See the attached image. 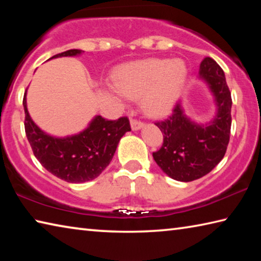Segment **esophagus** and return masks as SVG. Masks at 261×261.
I'll use <instances>...</instances> for the list:
<instances>
[{
	"label": "esophagus",
	"mask_w": 261,
	"mask_h": 261,
	"mask_svg": "<svg viewBox=\"0 0 261 261\" xmlns=\"http://www.w3.org/2000/svg\"><path fill=\"white\" fill-rule=\"evenodd\" d=\"M144 126V123L143 122H140V121H138V120H131V127H132V130H139V129H141V127Z\"/></svg>",
	"instance_id": "1"
}]
</instances>
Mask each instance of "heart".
<instances>
[{
    "mask_svg": "<svg viewBox=\"0 0 261 261\" xmlns=\"http://www.w3.org/2000/svg\"><path fill=\"white\" fill-rule=\"evenodd\" d=\"M188 68L182 60L145 59L122 65L115 72V87L109 91L116 95L136 99L149 116L167 115L177 101L187 82Z\"/></svg>",
    "mask_w": 261,
    "mask_h": 261,
    "instance_id": "b5f03b06",
    "label": "heart"
}]
</instances>
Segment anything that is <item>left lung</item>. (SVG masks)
<instances>
[{
	"label": "left lung",
	"mask_w": 261,
	"mask_h": 261,
	"mask_svg": "<svg viewBox=\"0 0 261 261\" xmlns=\"http://www.w3.org/2000/svg\"><path fill=\"white\" fill-rule=\"evenodd\" d=\"M199 77L208 85L216 105L215 117L198 124L184 113L182 102L173 114L155 125L163 134V144L153 153L162 171L179 182H191L208 174L227 151L231 127V94L223 70L211 57L200 63Z\"/></svg>",
	"instance_id": "8db88e82"
}]
</instances>
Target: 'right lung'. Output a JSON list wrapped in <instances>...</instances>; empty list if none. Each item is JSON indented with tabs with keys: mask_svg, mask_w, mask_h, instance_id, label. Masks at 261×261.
I'll return each instance as SVG.
<instances>
[{
	"mask_svg": "<svg viewBox=\"0 0 261 261\" xmlns=\"http://www.w3.org/2000/svg\"><path fill=\"white\" fill-rule=\"evenodd\" d=\"M83 50L70 49L53 56H77ZM25 132L39 162L56 177L69 183H84L98 177L106 169L116 151L118 141L131 131L127 117L108 121L95 116L85 130L77 135L59 138L46 134L31 118L26 93L23 100Z\"/></svg>",
	"mask_w": 261,
	"mask_h": 261,
	"instance_id": "right-lung-1",
	"label": "right lung"
}]
</instances>
